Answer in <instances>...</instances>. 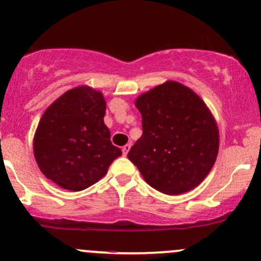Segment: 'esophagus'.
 Segmentation results:
<instances>
[{"label": "esophagus", "instance_id": "esophagus-1", "mask_svg": "<svg viewBox=\"0 0 261 261\" xmlns=\"http://www.w3.org/2000/svg\"><path fill=\"white\" fill-rule=\"evenodd\" d=\"M130 147H131V145H128V144H126L125 146L122 147V152H123V155H127V152H128V150H130Z\"/></svg>", "mask_w": 261, "mask_h": 261}]
</instances>
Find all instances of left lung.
I'll use <instances>...</instances> for the list:
<instances>
[{
  "instance_id": "8db88e82",
  "label": "left lung",
  "mask_w": 261,
  "mask_h": 261,
  "mask_svg": "<svg viewBox=\"0 0 261 261\" xmlns=\"http://www.w3.org/2000/svg\"><path fill=\"white\" fill-rule=\"evenodd\" d=\"M143 135L127 158L150 187L181 194L202 183L220 146L217 122L203 99L189 87L167 81L135 101Z\"/></svg>"
}]
</instances>
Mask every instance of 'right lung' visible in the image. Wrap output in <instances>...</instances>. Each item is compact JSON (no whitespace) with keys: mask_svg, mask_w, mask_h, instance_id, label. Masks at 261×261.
<instances>
[{"mask_svg":"<svg viewBox=\"0 0 261 261\" xmlns=\"http://www.w3.org/2000/svg\"><path fill=\"white\" fill-rule=\"evenodd\" d=\"M105 114L103 94L88 86L69 89L45 110L33 147L39 169L48 179L78 192L106 175L122 151L110 140Z\"/></svg>","mask_w":261,"mask_h":261,"instance_id":"obj_1","label":"right lung"}]
</instances>
